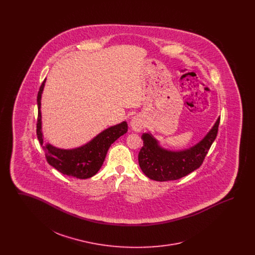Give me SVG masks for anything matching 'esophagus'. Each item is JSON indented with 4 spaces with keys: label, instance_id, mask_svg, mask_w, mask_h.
I'll use <instances>...</instances> for the list:
<instances>
[{
    "label": "esophagus",
    "instance_id": "obj_1",
    "mask_svg": "<svg viewBox=\"0 0 255 255\" xmlns=\"http://www.w3.org/2000/svg\"><path fill=\"white\" fill-rule=\"evenodd\" d=\"M130 125L133 131L140 132L142 130V128L144 127V122L140 116H134L130 122Z\"/></svg>",
    "mask_w": 255,
    "mask_h": 255
}]
</instances>
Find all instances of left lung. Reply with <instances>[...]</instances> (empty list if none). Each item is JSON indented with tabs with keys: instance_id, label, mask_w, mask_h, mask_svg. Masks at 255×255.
Returning a JSON list of instances; mask_svg holds the SVG:
<instances>
[{
	"instance_id": "left-lung-1",
	"label": "left lung",
	"mask_w": 255,
	"mask_h": 255,
	"mask_svg": "<svg viewBox=\"0 0 255 255\" xmlns=\"http://www.w3.org/2000/svg\"><path fill=\"white\" fill-rule=\"evenodd\" d=\"M220 117L206 135L195 145L183 150H170L159 144L150 132L143 133V146L138 164L146 177L158 182L179 180L198 169L218 133Z\"/></svg>"
}]
</instances>
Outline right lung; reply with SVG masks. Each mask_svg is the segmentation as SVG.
<instances>
[{"instance_id":"obj_1","label":"right lung","mask_w":255,"mask_h":255,"mask_svg":"<svg viewBox=\"0 0 255 255\" xmlns=\"http://www.w3.org/2000/svg\"><path fill=\"white\" fill-rule=\"evenodd\" d=\"M45 83L46 79L40 87L37 96V137L46 152V158L49 165L58 170L64 175L77 179H88L95 176L101 168L110 146L119 137L127 133V122H122L117 125L111 126L98 133L89 142L73 149H62L50 143L44 145V135L42 132L41 98Z\"/></svg>"}]
</instances>
